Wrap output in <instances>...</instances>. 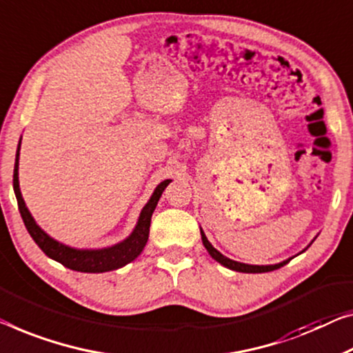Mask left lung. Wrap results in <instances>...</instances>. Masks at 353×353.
Here are the masks:
<instances>
[{
	"label": "left lung",
	"mask_w": 353,
	"mask_h": 353,
	"mask_svg": "<svg viewBox=\"0 0 353 353\" xmlns=\"http://www.w3.org/2000/svg\"><path fill=\"white\" fill-rule=\"evenodd\" d=\"M201 239H203V244H204V247H206L208 252L210 254V256H212L214 260H217L219 263H222L223 266H227V268H230V270H233V271H239V272H270V271L279 270V268L283 266V265H287V263L290 261V260H287V261L279 263V265H270V266H254V265H245V263H238V261L230 260V259H227V256H223L222 254H220V252H219L217 249H214L212 244L209 243L208 238H206V234H204L203 231H201Z\"/></svg>",
	"instance_id": "left-lung-1"
}]
</instances>
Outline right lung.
Here are the masks:
<instances>
[{
  "label": "right lung",
  "instance_id": "1",
  "mask_svg": "<svg viewBox=\"0 0 353 353\" xmlns=\"http://www.w3.org/2000/svg\"><path fill=\"white\" fill-rule=\"evenodd\" d=\"M19 150L15 155V166H14V192L15 198L19 203V210L22 215L23 223L28 233L36 244L39 245V249L49 256V259L61 263L63 266L70 268L72 271H81V272H106L112 270H119V268L125 266L126 263L133 261L141 252H143L144 245L149 239V228H150V220L152 214L157 208V203L161 196V193L168 187V183L171 181H163L159 187L155 188L154 194L149 199V203L145 204L143 212L139 215L138 225L128 239H125L123 243H120L114 247H108V249L101 250H76L71 247L63 245L57 243L55 239H52L50 236H47L38 225H36L34 219L31 217L28 209L25 206V201L22 198L19 188Z\"/></svg>",
  "mask_w": 353,
  "mask_h": 353
}]
</instances>
